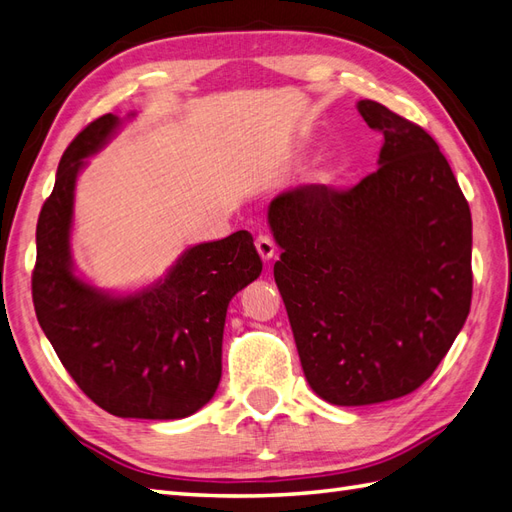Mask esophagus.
<instances>
[{"label": "esophagus", "instance_id": "34e87169", "mask_svg": "<svg viewBox=\"0 0 512 512\" xmlns=\"http://www.w3.org/2000/svg\"><path fill=\"white\" fill-rule=\"evenodd\" d=\"M255 248H257L259 257L264 259V261H270L272 257H275V253H277L275 242H272V237H268V235H259L257 240H255Z\"/></svg>", "mask_w": 512, "mask_h": 512}]
</instances>
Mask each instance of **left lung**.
<instances>
[{"instance_id": "8db88e82", "label": "left lung", "mask_w": 512, "mask_h": 512, "mask_svg": "<svg viewBox=\"0 0 512 512\" xmlns=\"http://www.w3.org/2000/svg\"><path fill=\"white\" fill-rule=\"evenodd\" d=\"M384 135L379 168L351 187L299 185L268 207L275 281L307 384L334 406L417 390L471 307V211L436 141L360 100Z\"/></svg>"}]
</instances>
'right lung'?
Here are the masks:
<instances>
[{
  "label": "right lung",
  "instance_id": "obj_1",
  "mask_svg": "<svg viewBox=\"0 0 512 512\" xmlns=\"http://www.w3.org/2000/svg\"><path fill=\"white\" fill-rule=\"evenodd\" d=\"M120 124L106 113L63 152L37 222L34 312L67 373L102 410L183 419L220 384L227 307L259 277L261 259L253 235L237 231L187 248L168 275L135 294L111 296L76 277L69 251L76 178Z\"/></svg>",
  "mask_w": 512,
  "mask_h": 512
}]
</instances>
